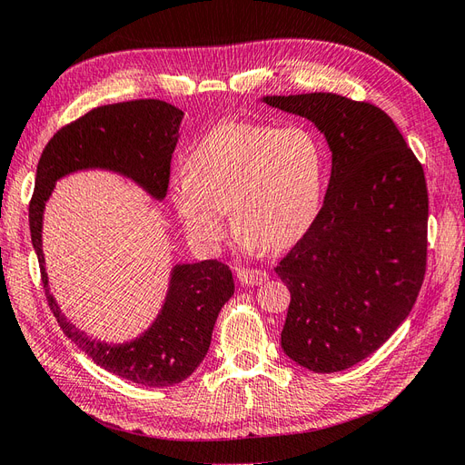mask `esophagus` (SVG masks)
<instances>
[{
  "label": "esophagus",
  "instance_id": "34e87169",
  "mask_svg": "<svg viewBox=\"0 0 465 465\" xmlns=\"http://www.w3.org/2000/svg\"><path fill=\"white\" fill-rule=\"evenodd\" d=\"M236 275H238V281H241V283L252 285V287L265 283V279H267V273L263 270H238Z\"/></svg>",
  "mask_w": 465,
  "mask_h": 465
}]
</instances>
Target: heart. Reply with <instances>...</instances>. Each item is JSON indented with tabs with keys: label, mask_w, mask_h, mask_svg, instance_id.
<instances>
[{
	"label": "heart",
	"mask_w": 465,
	"mask_h": 465,
	"mask_svg": "<svg viewBox=\"0 0 465 465\" xmlns=\"http://www.w3.org/2000/svg\"><path fill=\"white\" fill-rule=\"evenodd\" d=\"M171 182V202L192 241L217 250L224 211L248 250L279 252L312 229L323 200L326 161L316 135L301 125L223 122L188 154Z\"/></svg>",
	"instance_id": "b5f03b06"
}]
</instances>
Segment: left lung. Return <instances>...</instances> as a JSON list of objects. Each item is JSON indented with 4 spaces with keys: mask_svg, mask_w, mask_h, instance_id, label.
<instances>
[{
    "mask_svg": "<svg viewBox=\"0 0 465 465\" xmlns=\"http://www.w3.org/2000/svg\"><path fill=\"white\" fill-rule=\"evenodd\" d=\"M263 103L311 120L331 151L320 215L275 273L291 291L285 355L312 372H340L386 343L417 301L427 267L425 173L371 103L333 93Z\"/></svg>",
    "mask_w": 465,
    "mask_h": 465,
    "instance_id": "left-lung-1",
    "label": "left lung"
}]
</instances>
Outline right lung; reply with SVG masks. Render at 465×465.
<instances>
[{
	"label": "right lung",
	"mask_w": 465,
	"mask_h": 465,
	"mask_svg": "<svg viewBox=\"0 0 465 465\" xmlns=\"http://www.w3.org/2000/svg\"><path fill=\"white\" fill-rule=\"evenodd\" d=\"M182 116L180 108L157 98L93 108L62 128L42 151L29 205L42 283L60 328L98 367L149 388L178 384L200 367L221 308L234 292L229 265L217 260L174 265L164 304L151 328L125 343L98 341L75 328L50 294L42 254V217L55 182L93 168L122 174L151 198L164 200Z\"/></svg>",
	"instance_id": "add662e5"
}]
</instances>
